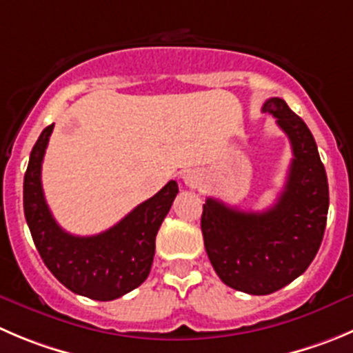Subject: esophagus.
Segmentation results:
<instances>
[{"label": "esophagus", "mask_w": 353, "mask_h": 353, "mask_svg": "<svg viewBox=\"0 0 353 353\" xmlns=\"http://www.w3.org/2000/svg\"><path fill=\"white\" fill-rule=\"evenodd\" d=\"M183 183H185L187 187H190V189H197V187L203 183V174L196 170L187 171V173L183 174Z\"/></svg>", "instance_id": "1"}]
</instances>
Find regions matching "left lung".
Returning <instances> with one entry per match:
<instances>
[{"label": "left lung", "mask_w": 353, "mask_h": 353, "mask_svg": "<svg viewBox=\"0 0 353 353\" xmlns=\"http://www.w3.org/2000/svg\"><path fill=\"white\" fill-rule=\"evenodd\" d=\"M261 110L275 117L293 149L279 199L254 213L208 197L201 216L204 248L218 277L250 294L274 293L307 270L321 248L330 208L327 176L307 124L277 97Z\"/></svg>", "instance_id": "8db88e82"}]
</instances>
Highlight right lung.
Here are the masks:
<instances>
[{"instance_id":"obj_1","label":"right lung","mask_w":353,"mask_h":353,"mask_svg":"<svg viewBox=\"0 0 353 353\" xmlns=\"http://www.w3.org/2000/svg\"><path fill=\"white\" fill-rule=\"evenodd\" d=\"M52 132L53 124L41 132L23 176V214L32 241L48 270L67 290L92 300H116L147 279L157 230L179 194V183L168 182L105 232L72 236L55 221L41 187V164Z\"/></svg>"}]
</instances>
